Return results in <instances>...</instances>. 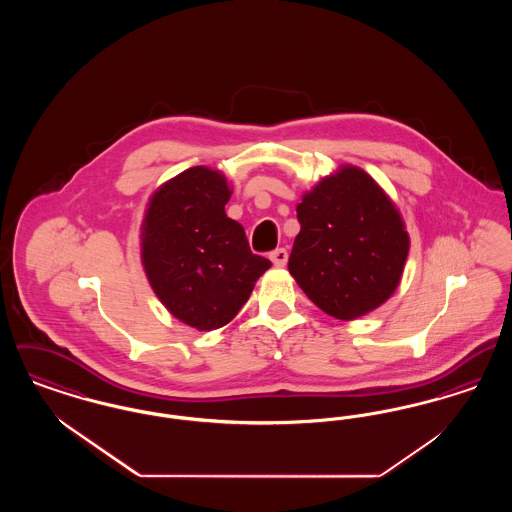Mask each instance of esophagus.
<instances>
[{"label":"esophagus","mask_w":512,"mask_h":512,"mask_svg":"<svg viewBox=\"0 0 512 512\" xmlns=\"http://www.w3.org/2000/svg\"><path fill=\"white\" fill-rule=\"evenodd\" d=\"M270 261L274 263V267H284V265L288 263V251H286L284 247L274 249V251L270 253Z\"/></svg>","instance_id":"esophagus-1"}]
</instances>
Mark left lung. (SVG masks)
Listing matches in <instances>:
<instances>
[{
    "label": "left lung",
    "instance_id": "left-lung-1",
    "mask_svg": "<svg viewBox=\"0 0 512 512\" xmlns=\"http://www.w3.org/2000/svg\"><path fill=\"white\" fill-rule=\"evenodd\" d=\"M288 261L305 295L330 317L353 320L395 292L409 234L382 188L357 167L324 178L297 205Z\"/></svg>",
    "mask_w": 512,
    "mask_h": 512
}]
</instances>
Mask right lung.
Segmentation results:
<instances>
[{"instance_id":"1","label":"right lung","mask_w":512,"mask_h":512,"mask_svg":"<svg viewBox=\"0 0 512 512\" xmlns=\"http://www.w3.org/2000/svg\"><path fill=\"white\" fill-rule=\"evenodd\" d=\"M226 178L192 167L149 201L142 263L172 315L197 330H215L240 313L270 261L249 249L244 226L228 219Z\"/></svg>"}]
</instances>
